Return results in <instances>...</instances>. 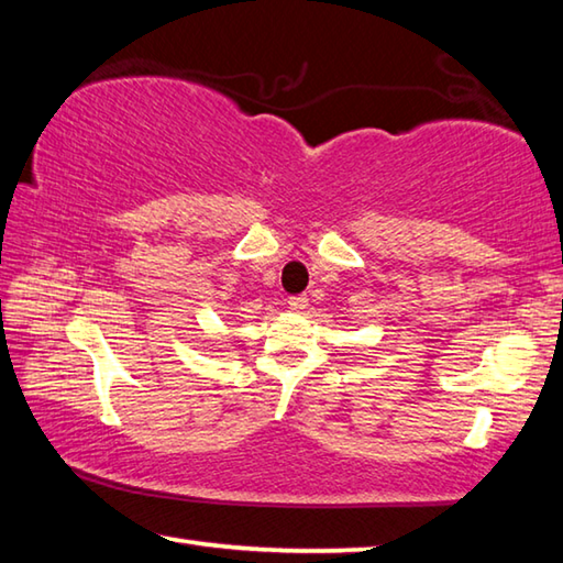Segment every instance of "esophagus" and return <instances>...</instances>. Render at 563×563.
Returning <instances> with one entry per match:
<instances>
[{
    "mask_svg": "<svg viewBox=\"0 0 563 563\" xmlns=\"http://www.w3.org/2000/svg\"><path fill=\"white\" fill-rule=\"evenodd\" d=\"M288 305H290L292 312H302L305 308H308V295H292Z\"/></svg>",
    "mask_w": 563,
    "mask_h": 563,
    "instance_id": "34e87169",
    "label": "esophagus"
}]
</instances>
